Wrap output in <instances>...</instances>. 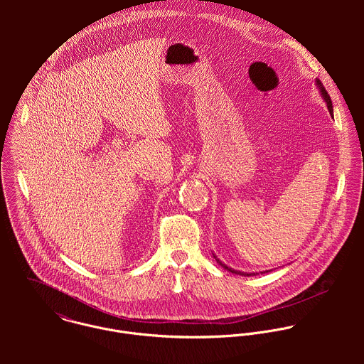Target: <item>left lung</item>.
I'll list each match as a JSON object with an SVG mask.
<instances>
[{
    "label": "left lung",
    "instance_id": "1",
    "mask_svg": "<svg viewBox=\"0 0 364 364\" xmlns=\"http://www.w3.org/2000/svg\"><path fill=\"white\" fill-rule=\"evenodd\" d=\"M316 85H318V88H319V91H321V95H322V98L325 100V102H326V106H328V109H329V113L331 114H333V107H332V101H331V97H329V94L326 92V90H325V87L322 85V82L319 81V80H316ZM215 258V257H214ZM217 263H220L224 269H227V270H230L231 273H237V274H241V276H254L255 273H252V274H248V273H244V272H238V270H234V269H231V267H228V266H225L223 262H220V260L217 259Z\"/></svg>",
    "mask_w": 364,
    "mask_h": 364
}]
</instances>
